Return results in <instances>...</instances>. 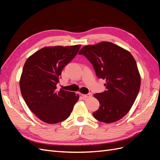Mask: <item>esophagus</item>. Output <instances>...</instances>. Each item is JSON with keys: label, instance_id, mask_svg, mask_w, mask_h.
<instances>
[{"label": "esophagus", "instance_id": "34e87169", "mask_svg": "<svg viewBox=\"0 0 160 160\" xmlns=\"http://www.w3.org/2000/svg\"><path fill=\"white\" fill-rule=\"evenodd\" d=\"M83 97V98L87 99V98H89L91 97H92V93H89L88 94H86V95H82Z\"/></svg>", "mask_w": 160, "mask_h": 160}]
</instances>
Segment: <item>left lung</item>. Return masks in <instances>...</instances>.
Segmentation results:
<instances>
[{"instance_id":"left-lung-1","label":"left lung","mask_w":160,"mask_h":160,"mask_svg":"<svg viewBox=\"0 0 160 160\" xmlns=\"http://www.w3.org/2000/svg\"><path fill=\"white\" fill-rule=\"evenodd\" d=\"M84 55L93 66L97 77L106 80V90L94 95L99 108L93 117L103 123H113L126 115L136 99L141 78L136 61L131 53L110 42L85 46Z\"/></svg>"}]
</instances>
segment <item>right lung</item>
<instances>
[{
  "mask_svg": "<svg viewBox=\"0 0 160 160\" xmlns=\"http://www.w3.org/2000/svg\"><path fill=\"white\" fill-rule=\"evenodd\" d=\"M81 45L47 47L27 59L20 79L22 98L32 112L47 123L69 117L79 95L57 90L61 72L78 52Z\"/></svg>",
  "mask_w": 160,
  "mask_h": 160,
  "instance_id": "add662e5",
  "label": "right lung"
}]
</instances>
